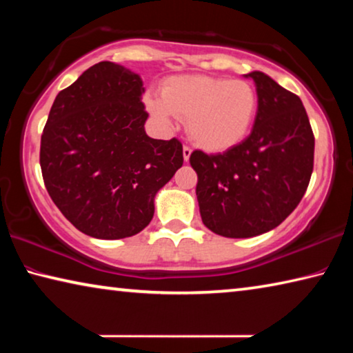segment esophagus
Instances as JSON below:
<instances>
[{"mask_svg": "<svg viewBox=\"0 0 353 353\" xmlns=\"http://www.w3.org/2000/svg\"><path fill=\"white\" fill-rule=\"evenodd\" d=\"M190 155H191V148L190 146H183V160H185V162H188Z\"/></svg>", "mask_w": 353, "mask_h": 353, "instance_id": "obj_1", "label": "esophagus"}]
</instances>
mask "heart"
Segmentation results:
<instances>
[{"instance_id":"b5f03b06","label":"heart","mask_w":353,"mask_h":353,"mask_svg":"<svg viewBox=\"0 0 353 353\" xmlns=\"http://www.w3.org/2000/svg\"><path fill=\"white\" fill-rule=\"evenodd\" d=\"M152 115L165 124L187 119L190 139L207 151H225L244 140L259 109L255 88L246 81L205 74L174 76L162 85V99L148 98Z\"/></svg>"}]
</instances>
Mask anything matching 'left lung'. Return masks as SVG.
I'll use <instances>...</instances> for the list:
<instances>
[{
    "instance_id": "1",
    "label": "left lung",
    "mask_w": 353,
    "mask_h": 353,
    "mask_svg": "<svg viewBox=\"0 0 353 353\" xmlns=\"http://www.w3.org/2000/svg\"><path fill=\"white\" fill-rule=\"evenodd\" d=\"M246 77L259 97L248 139L223 154L196 149L190 155L202 223L227 238L256 236L283 223L305 194L314 162L301 98L261 71Z\"/></svg>"
}]
</instances>
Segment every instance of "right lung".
I'll use <instances>...</instances> for the list:
<instances>
[{
    "label": "right lung",
    "mask_w": 353,
    "mask_h": 353,
    "mask_svg": "<svg viewBox=\"0 0 353 353\" xmlns=\"http://www.w3.org/2000/svg\"><path fill=\"white\" fill-rule=\"evenodd\" d=\"M143 81L99 62L52 103L40 141L45 187L77 230L99 240L137 235L154 216L155 193L183 163L177 139L145 132Z\"/></svg>",
    "instance_id": "add662e5"
}]
</instances>
